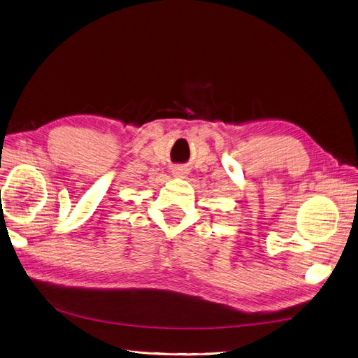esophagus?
<instances>
[{
	"label": "esophagus",
	"instance_id": "esophagus-1",
	"mask_svg": "<svg viewBox=\"0 0 358 358\" xmlns=\"http://www.w3.org/2000/svg\"><path fill=\"white\" fill-rule=\"evenodd\" d=\"M173 176H175V178H183V176H185V169H182V167H175V169H173Z\"/></svg>",
	"mask_w": 358,
	"mask_h": 358
}]
</instances>
